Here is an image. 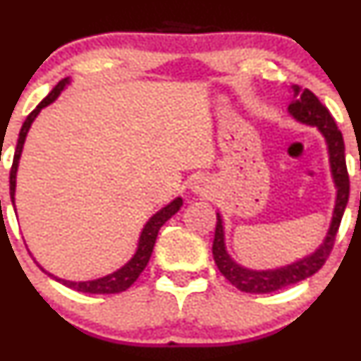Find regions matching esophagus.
Listing matches in <instances>:
<instances>
[{"instance_id": "34e87169", "label": "esophagus", "mask_w": 361, "mask_h": 361, "mask_svg": "<svg viewBox=\"0 0 361 361\" xmlns=\"http://www.w3.org/2000/svg\"><path fill=\"white\" fill-rule=\"evenodd\" d=\"M190 190L192 194L201 195V197H207L211 192V185L209 181L204 180V178H195V180L190 183Z\"/></svg>"}]
</instances>
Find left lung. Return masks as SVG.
Returning <instances> with one entry per match:
<instances>
[{"label": "left lung", "instance_id": "1", "mask_svg": "<svg viewBox=\"0 0 361 361\" xmlns=\"http://www.w3.org/2000/svg\"><path fill=\"white\" fill-rule=\"evenodd\" d=\"M293 99L288 106V113L297 122L305 123V126L316 127L325 137L326 150H329L330 173H332L334 185L337 188L336 206H334L332 220H330L329 232L322 245L318 246L311 255L298 258V260L286 264L283 267L276 269H248L245 265L238 264L234 258L228 255L227 246H225V227L221 214L216 213V228H214V241H213V258L214 264L218 265L221 274L241 292L246 293H271L285 286L295 285L302 279L309 278L314 272L323 267V264L329 258L332 251L334 241L341 225L342 214H344L345 206L349 199V176L348 167H345L344 155V140H342L341 130L337 129L336 120L326 110L325 104L314 96L309 89H302L298 85H292Z\"/></svg>", "mask_w": 361, "mask_h": 361}]
</instances>
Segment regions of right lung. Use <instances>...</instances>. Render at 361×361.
<instances>
[{"mask_svg": "<svg viewBox=\"0 0 361 361\" xmlns=\"http://www.w3.org/2000/svg\"><path fill=\"white\" fill-rule=\"evenodd\" d=\"M69 83H71V80L69 78L61 80V82L57 83L52 90H50L49 96H47L45 99H43L42 103L35 108V110L29 113L27 118H25V122L23 123V129H20V133H19V141H17L16 155H13L12 171H10V197H12L13 207H16L17 167H19V160H20V155H23V148H24V141H25V136H27L29 129H31V123L35 122V118L38 116V113L42 111L43 108L49 106V104H52L54 101L61 96V92L66 89ZM181 206H183V199L176 197L174 201H171L169 204H167V206H164L162 209H159L157 213H155L154 216L147 221V224H145L143 231H141V234H140V239H137L136 253L133 255V258H130L126 265H122V267L116 269L115 272H111V274H106V276H103V278H97V279H90V281H68V279L57 278V276L47 272L39 264H38V267L42 269L43 272H47V274H49L52 279L63 283V285L68 286V288L76 290V292H82V293L126 292V290L129 288V286L133 285L137 278H140V274L145 271V267H147L148 260H150V257H152V251H154L155 239H157L160 227H162V225L166 224V221L169 220L173 214H176L178 211H180Z\"/></svg>", "mask_w": 361, "mask_h": 361, "instance_id": "obj_1", "label": "right lung"}]
</instances>
